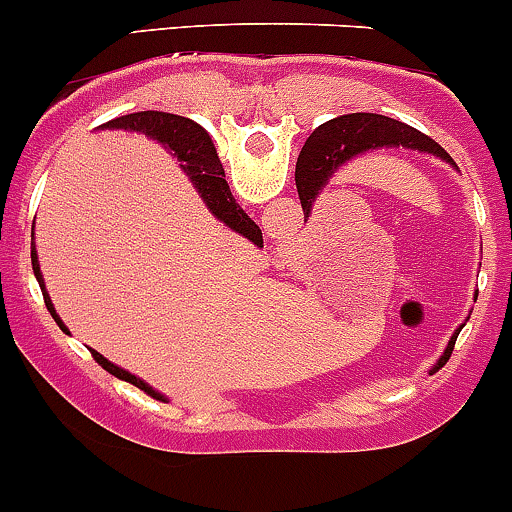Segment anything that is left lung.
I'll use <instances>...</instances> for the list:
<instances>
[{
  "label": "left lung",
  "instance_id": "obj_1",
  "mask_svg": "<svg viewBox=\"0 0 512 512\" xmlns=\"http://www.w3.org/2000/svg\"><path fill=\"white\" fill-rule=\"evenodd\" d=\"M377 147H410V150L433 152V155L443 157L445 162L455 165L450 160L448 152L430 140L423 132L413 130L410 124L398 122V119L382 117V114L357 112L345 114V117H335L330 122L320 124L310 137H307L305 147H302L300 157H297V195H300L302 212H310L312 202H315L317 192L325 187L332 172L340 170L347 160L362 155L367 150H377ZM460 330L450 337L448 347H445L443 357L438 365H445L453 355L455 340H458Z\"/></svg>",
  "mask_w": 512,
  "mask_h": 512
}]
</instances>
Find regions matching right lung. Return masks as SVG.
Wrapping results in <instances>:
<instances>
[{
	"mask_svg": "<svg viewBox=\"0 0 512 512\" xmlns=\"http://www.w3.org/2000/svg\"><path fill=\"white\" fill-rule=\"evenodd\" d=\"M104 127H114V130L145 132L147 137H152V140H157V142H162L165 147H170V150L177 155V160L182 162V167H185L187 175H190V180L195 182L197 192L202 195L205 205L210 207L212 215H215L220 222H225L230 230L240 232V235L247 237L250 242L262 245L260 227H257L255 222L245 215V210H242V207L235 202V197H232L230 185H227V180H225V170H222V162L215 152V145H212L210 135L202 130L200 124L192 122V119H187V117H180V114L135 112V114H124V117L112 119V122H107ZM32 270H34V277H37L39 287H42L44 305H47V310L52 312L54 322H57L59 327H64L62 320L57 317V312H54L47 290H44L42 272H39V265H37V252L34 250H32ZM92 355H94V360H97L104 370L112 372L114 377H119V380H124V382H132L135 388L145 390V393L152 395L155 400H162V395L155 393V390H152L147 382H142L140 377L130 375V372L122 370V367L112 365V362H109L107 357L99 355V352L92 350Z\"/></svg>",
	"mask_w": 512,
	"mask_h": 512,
	"instance_id": "right-lung-1",
	"label": "right lung"
}]
</instances>
